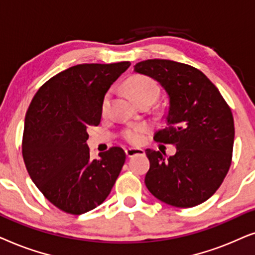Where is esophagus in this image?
<instances>
[{
  "label": "esophagus",
  "instance_id": "34e87169",
  "mask_svg": "<svg viewBox=\"0 0 255 255\" xmlns=\"http://www.w3.org/2000/svg\"><path fill=\"white\" fill-rule=\"evenodd\" d=\"M126 155L128 157H133L135 155H144V150L140 148H128L126 149Z\"/></svg>",
  "mask_w": 255,
  "mask_h": 255
}]
</instances>
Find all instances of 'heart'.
<instances>
[{"instance_id":"heart-1","label":"heart","mask_w":255,"mask_h":255,"mask_svg":"<svg viewBox=\"0 0 255 255\" xmlns=\"http://www.w3.org/2000/svg\"><path fill=\"white\" fill-rule=\"evenodd\" d=\"M126 88L135 103L144 99H149L155 103L161 94V88H159L157 81L150 77L143 76V74H136V76L130 77L126 83ZM110 100L111 93L108 92L101 103V113L103 114L107 113L108 107H110ZM148 133L149 127L147 125H130L122 130V138L129 144L138 145L145 140V135Z\"/></svg>"}]
</instances>
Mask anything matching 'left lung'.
I'll return each mask as SVG.
<instances>
[{
	"label": "left lung",
	"instance_id": "left-lung-1",
	"mask_svg": "<svg viewBox=\"0 0 255 255\" xmlns=\"http://www.w3.org/2000/svg\"><path fill=\"white\" fill-rule=\"evenodd\" d=\"M157 80L170 98L168 126L154 140L177 151L147 149L150 168L145 186L159 201L192 208L208 201L222 185L232 162L234 121L219 90L204 73L174 60L148 59L134 67Z\"/></svg>",
	"mask_w": 255,
	"mask_h": 255
}]
</instances>
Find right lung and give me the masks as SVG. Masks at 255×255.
Returning a JSON list of instances; mask_svg holds the SVG:
<instances>
[{"label": "right lung", "instance_id": "1", "mask_svg": "<svg viewBox=\"0 0 255 255\" xmlns=\"http://www.w3.org/2000/svg\"><path fill=\"white\" fill-rule=\"evenodd\" d=\"M129 62L79 64L42 85L25 115L22 155L32 182L70 215L96 209L110 195L126 161L120 147L90 158L87 130L101 120V103Z\"/></svg>", "mask_w": 255, "mask_h": 255}]
</instances>
